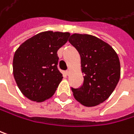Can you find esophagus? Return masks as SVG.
Segmentation results:
<instances>
[{
	"label": "esophagus",
	"mask_w": 134,
	"mask_h": 134,
	"mask_svg": "<svg viewBox=\"0 0 134 134\" xmlns=\"http://www.w3.org/2000/svg\"><path fill=\"white\" fill-rule=\"evenodd\" d=\"M70 73H71V71H70V70L66 71V75H70Z\"/></svg>",
	"instance_id": "34e87169"
}]
</instances>
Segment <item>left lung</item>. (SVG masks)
<instances>
[{
	"instance_id": "left-lung-1",
	"label": "left lung",
	"mask_w": 134,
	"mask_h": 134,
	"mask_svg": "<svg viewBox=\"0 0 134 134\" xmlns=\"http://www.w3.org/2000/svg\"><path fill=\"white\" fill-rule=\"evenodd\" d=\"M69 42L80 55L84 75L82 87L71 88L73 95L86 107L97 106L111 96L119 81L118 54L109 44L90 34H73Z\"/></svg>"
}]
</instances>
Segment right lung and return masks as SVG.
I'll list each match as a JSON object with an SVG mask.
<instances>
[{
    "instance_id": "1",
    "label": "right lung",
    "mask_w": 134,
    "mask_h": 134,
    "mask_svg": "<svg viewBox=\"0 0 134 134\" xmlns=\"http://www.w3.org/2000/svg\"><path fill=\"white\" fill-rule=\"evenodd\" d=\"M68 32L44 31L27 39L13 57V75L29 100L43 102L53 96L63 79L57 69V51L70 37Z\"/></svg>"
}]
</instances>
